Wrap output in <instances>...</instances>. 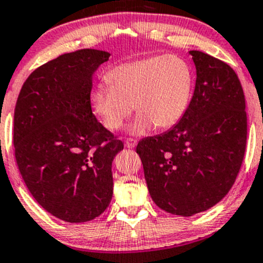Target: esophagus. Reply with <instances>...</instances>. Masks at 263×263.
<instances>
[{"label": "esophagus", "instance_id": "esophagus-1", "mask_svg": "<svg viewBox=\"0 0 263 263\" xmlns=\"http://www.w3.org/2000/svg\"><path fill=\"white\" fill-rule=\"evenodd\" d=\"M137 143H138V141L135 139H133V138H126L125 143H124V144H125V146L129 147V149H133V147L137 146Z\"/></svg>", "mask_w": 263, "mask_h": 263}]
</instances>
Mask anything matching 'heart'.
I'll use <instances>...</instances> for the list:
<instances>
[{
	"label": "heart",
	"mask_w": 263,
	"mask_h": 263,
	"mask_svg": "<svg viewBox=\"0 0 263 263\" xmlns=\"http://www.w3.org/2000/svg\"><path fill=\"white\" fill-rule=\"evenodd\" d=\"M109 84L92 92L93 110L109 130H118L132 116L133 104L139 113L133 132L141 134L156 125L167 129L186 113L194 88V73L178 57L154 55L125 62L107 73Z\"/></svg>",
	"instance_id": "b5f03b06"
}]
</instances>
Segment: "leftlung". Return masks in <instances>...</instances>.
<instances>
[{
  "label": "left lung",
  "instance_id": "obj_1",
  "mask_svg": "<svg viewBox=\"0 0 263 263\" xmlns=\"http://www.w3.org/2000/svg\"><path fill=\"white\" fill-rule=\"evenodd\" d=\"M196 84L170 130L138 143L147 190L166 212L193 216L221 201L242 165L247 140L242 85L229 64L190 51Z\"/></svg>",
  "mask_w": 263,
  "mask_h": 263
}]
</instances>
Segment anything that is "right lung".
<instances>
[{
  "instance_id": "add662e5",
  "label": "right lung",
  "mask_w": 263,
  "mask_h": 263,
  "mask_svg": "<svg viewBox=\"0 0 263 263\" xmlns=\"http://www.w3.org/2000/svg\"><path fill=\"white\" fill-rule=\"evenodd\" d=\"M108 52L78 49L42 64L23 83L14 108L17 166L34 200L78 223L104 212L113 196L111 163L124 144L92 111V76Z\"/></svg>"
}]
</instances>
